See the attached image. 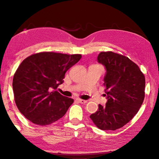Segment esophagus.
I'll return each mask as SVG.
<instances>
[{"label":"esophagus","mask_w":159,"mask_h":159,"mask_svg":"<svg viewBox=\"0 0 159 159\" xmlns=\"http://www.w3.org/2000/svg\"><path fill=\"white\" fill-rule=\"evenodd\" d=\"M77 101L80 102V103H81V104H85V103H86V102H87V101H86V100H84V99H79V98L77 99Z\"/></svg>","instance_id":"obj_1"}]
</instances>
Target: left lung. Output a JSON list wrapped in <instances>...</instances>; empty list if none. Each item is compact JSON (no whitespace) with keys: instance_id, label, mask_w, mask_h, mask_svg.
Wrapping results in <instances>:
<instances>
[{"instance_id":"left-lung-1","label":"left lung","mask_w":159,"mask_h":159,"mask_svg":"<svg viewBox=\"0 0 159 159\" xmlns=\"http://www.w3.org/2000/svg\"><path fill=\"white\" fill-rule=\"evenodd\" d=\"M98 62L106 67L104 86L108 101L90 118L98 128L115 130L132 120L144 99L145 77L128 57L111 51L101 52Z\"/></svg>"}]
</instances>
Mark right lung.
<instances>
[{
    "instance_id": "right-lung-1",
    "label": "right lung",
    "mask_w": 159,
    "mask_h": 159,
    "mask_svg": "<svg viewBox=\"0 0 159 159\" xmlns=\"http://www.w3.org/2000/svg\"><path fill=\"white\" fill-rule=\"evenodd\" d=\"M81 55L54 52L35 53L25 59L12 80L14 99L18 109L34 124L48 125L64 116L74 99L57 92L67 70Z\"/></svg>"
}]
</instances>
